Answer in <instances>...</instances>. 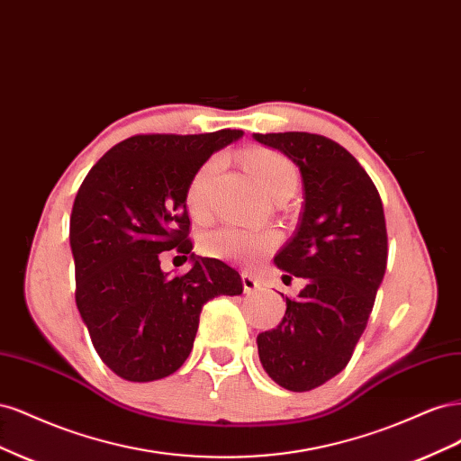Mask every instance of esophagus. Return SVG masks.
<instances>
[{"mask_svg": "<svg viewBox=\"0 0 461 461\" xmlns=\"http://www.w3.org/2000/svg\"><path fill=\"white\" fill-rule=\"evenodd\" d=\"M242 286H244L246 294H249V292H256V290L261 288L258 278L254 275H249V273H242Z\"/></svg>", "mask_w": 461, "mask_h": 461, "instance_id": "obj_1", "label": "esophagus"}]
</instances>
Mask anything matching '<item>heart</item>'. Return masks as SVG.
<instances>
[{
  "instance_id": "obj_1",
  "label": "heart",
  "mask_w": 461,
  "mask_h": 461,
  "mask_svg": "<svg viewBox=\"0 0 461 461\" xmlns=\"http://www.w3.org/2000/svg\"><path fill=\"white\" fill-rule=\"evenodd\" d=\"M248 165L256 175L258 183L269 196H276L285 190H294L298 183L296 167L283 153L273 149H254L248 153ZM222 167V158L215 156L207 159L196 175L192 176L186 203L194 217H203L209 209V194L213 180ZM276 246V234L271 230H246L232 225H225L209 230L202 236L200 248L209 258L222 261L256 263L271 254Z\"/></svg>"
}]
</instances>
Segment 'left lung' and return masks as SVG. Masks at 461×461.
<instances>
[{
    "label": "left lung",
    "instance_id": "obj_1",
    "mask_svg": "<svg viewBox=\"0 0 461 461\" xmlns=\"http://www.w3.org/2000/svg\"><path fill=\"white\" fill-rule=\"evenodd\" d=\"M254 140L285 153L302 175V217L275 265L305 286L286 298L276 329L258 334V352L276 384L305 393L348 366L367 327L388 258L383 202L352 153L325 136L273 132Z\"/></svg>",
    "mask_w": 461,
    "mask_h": 461
}]
</instances>
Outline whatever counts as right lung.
<instances>
[{
  "label": "right lung",
  "mask_w": 461,
  "mask_h": 461,
  "mask_svg": "<svg viewBox=\"0 0 461 461\" xmlns=\"http://www.w3.org/2000/svg\"><path fill=\"white\" fill-rule=\"evenodd\" d=\"M242 131L138 134L111 148L80 185L71 213L77 308L104 364L124 381L149 383L185 364L203 303L242 294L239 271L192 254L186 194L212 153ZM193 269L171 279L161 251Z\"/></svg>",
  "instance_id": "add662e5"
}]
</instances>
